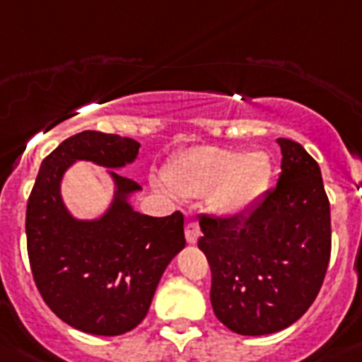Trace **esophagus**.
Segmentation results:
<instances>
[{
  "mask_svg": "<svg viewBox=\"0 0 362 362\" xmlns=\"http://www.w3.org/2000/svg\"><path fill=\"white\" fill-rule=\"evenodd\" d=\"M202 235V229H199V223L196 220H188L187 226H185V237H187L188 244H196Z\"/></svg>",
  "mask_w": 362,
  "mask_h": 362,
  "instance_id": "esophagus-1",
  "label": "esophagus"
}]
</instances>
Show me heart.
Returning a JSON list of instances; mask_svg holds the SVG:
<instances>
[{"label": "heart", "mask_w": 362, "mask_h": 362, "mask_svg": "<svg viewBox=\"0 0 362 362\" xmlns=\"http://www.w3.org/2000/svg\"><path fill=\"white\" fill-rule=\"evenodd\" d=\"M166 183L179 196L209 192V205L235 216L252 207L268 181V163L261 153H238L216 146H198L177 155L166 168Z\"/></svg>", "instance_id": "heart-1"}]
</instances>
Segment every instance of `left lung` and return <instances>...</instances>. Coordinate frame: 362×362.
Wrapping results in <instances>:
<instances>
[{
	"label": "left lung",
	"instance_id": "8db88e82",
	"mask_svg": "<svg viewBox=\"0 0 362 362\" xmlns=\"http://www.w3.org/2000/svg\"><path fill=\"white\" fill-rule=\"evenodd\" d=\"M281 174L242 216L202 214L216 318L238 335H268L305 315L331 257L329 199L303 146L277 139Z\"/></svg>",
	"mask_w": 362,
	"mask_h": 362
}]
</instances>
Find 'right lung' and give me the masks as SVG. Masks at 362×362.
<instances>
[{"mask_svg": "<svg viewBox=\"0 0 362 362\" xmlns=\"http://www.w3.org/2000/svg\"><path fill=\"white\" fill-rule=\"evenodd\" d=\"M140 144L118 134L83 131L42 160L27 202V255L42 300L85 333L124 335L144 320L164 268L185 247L183 213L140 214L125 199L140 185L110 172L116 196L109 213L79 222L61 199V177L74 160L120 168Z\"/></svg>", "mask_w": 362, "mask_h": 362, "instance_id": "add662e5", "label": "right lung"}]
</instances>
